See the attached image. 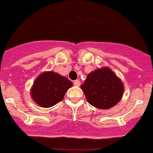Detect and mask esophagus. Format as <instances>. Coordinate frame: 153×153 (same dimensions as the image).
Instances as JSON below:
<instances>
[{"label":"esophagus","mask_w":153,"mask_h":153,"mask_svg":"<svg viewBox=\"0 0 153 153\" xmlns=\"http://www.w3.org/2000/svg\"><path fill=\"white\" fill-rule=\"evenodd\" d=\"M74 85H75V86H79V85H81L80 81H79V79H77V80L74 81Z\"/></svg>","instance_id":"34e87169"}]
</instances>
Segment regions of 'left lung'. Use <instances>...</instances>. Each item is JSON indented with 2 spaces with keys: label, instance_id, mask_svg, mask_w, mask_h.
Wrapping results in <instances>:
<instances>
[{
  "label": "left lung",
  "instance_id": "8db88e82",
  "mask_svg": "<svg viewBox=\"0 0 153 153\" xmlns=\"http://www.w3.org/2000/svg\"><path fill=\"white\" fill-rule=\"evenodd\" d=\"M81 89L94 107L108 109L115 106L123 97V85L109 68H102L88 74Z\"/></svg>",
  "mask_w": 153,
  "mask_h": 153
}]
</instances>
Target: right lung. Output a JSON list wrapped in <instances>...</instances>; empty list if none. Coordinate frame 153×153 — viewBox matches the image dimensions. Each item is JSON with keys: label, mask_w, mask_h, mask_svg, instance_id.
<instances>
[{"label": "right lung", "mask_w": 153, "mask_h": 153, "mask_svg": "<svg viewBox=\"0 0 153 153\" xmlns=\"http://www.w3.org/2000/svg\"><path fill=\"white\" fill-rule=\"evenodd\" d=\"M72 82L57 73L48 71L36 79L31 89L33 100L43 108H49L60 102Z\"/></svg>", "instance_id": "right-lung-1"}]
</instances>
